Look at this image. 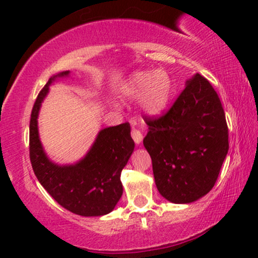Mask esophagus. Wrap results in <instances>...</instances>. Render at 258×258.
Masks as SVG:
<instances>
[{"instance_id":"obj_1","label":"esophagus","mask_w":258,"mask_h":258,"mask_svg":"<svg viewBox=\"0 0 258 258\" xmlns=\"http://www.w3.org/2000/svg\"><path fill=\"white\" fill-rule=\"evenodd\" d=\"M132 137H133L134 141H135L136 145H140V143H141V141H142V139H143V135H142V133L140 132L139 129L134 128V126H133V129H132Z\"/></svg>"}]
</instances>
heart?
I'll return each mask as SVG.
<instances>
[{
	"label": "heart",
	"instance_id": "b5f03b06",
	"mask_svg": "<svg viewBox=\"0 0 258 258\" xmlns=\"http://www.w3.org/2000/svg\"><path fill=\"white\" fill-rule=\"evenodd\" d=\"M122 95L126 98L140 96L139 104L148 115H159L168 105L172 95V80L167 72L136 71L122 88Z\"/></svg>",
	"mask_w": 258,
	"mask_h": 258
}]
</instances>
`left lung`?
Here are the masks:
<instances>
[{
  "label": "left lung",
  "instance_id": "8db88e82",
  "mask_svg": "<svg viewBox=\"0 0 258 258\" xmlns=\"http://www.w3.org/2000/svg\"><path fill=\"white\" fill-rule=\"evenodd\" d=\"M145 121L143 145L160 195L174 204L207 195L229 150L225 112L209 80L196 73L165 115Z\"/></svg>",
  "mask_w": 258,
  "mask_h": 258
}]
</instances>
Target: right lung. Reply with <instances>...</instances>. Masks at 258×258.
Returning <instances> with one entry per match:
<instances>
[{
  "label": "right lung",
  "instance_id": "add662e5",
  "mask_svg": "<svg viewBox=\"0 0 258 258\" xmlns=\"http://www.w3.org/2000/svg\"><path fill=\"white\" fill-rule=\"evenodd\" d=\"M69 75L70 71H65L53 76L39 92L29 122V158L39 182L63 209L84 217L104 216L121 199V172L135 143L125 122L100 130L85 158L75 165L59 166L47 158L39 139V110L49 85Z\"/></svg>",
  "mask_w": 258,
  "mask_h": 258
}]
</instances>
